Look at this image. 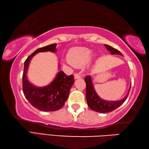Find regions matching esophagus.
Returning a JSON list of instances; mask_svg holds the SVG:
<instances>
[{"label": "esophagus", "mask_w": 149, "mask_h": 149, "mask_svg": "<svg viewBox=\"0 0 149 149\" xmlns=\"http://www.w3.org/2000/svg\"><path fill=\"white\" fill-rule=\"evenodd\" d=\"M74 76V79H80V78L81 77V76H80V74H79V73H75Z\"/></svg>", "instance_id": "esophagus-1"}]
</instances>
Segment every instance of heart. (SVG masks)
I'll use <instances>...</instances> for the list:
<instances>
[{
  "label": "heart",
  "instance_id": "heart-1",
  "mask_svg": "<svg viewBox=\"0 0 149 149\" xmlns=\"http://www.w3.org/2000/svg\"><path fill=\"white\" fill-rule=\"evenodd\" d=\"M92 57V51L86 47L73 48L68 55V63L75 67H82L89 62Z\"/></svg>",
  "mask_w": 149,
  "mask_h": 149
}]
</instances>
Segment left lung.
Wrapping results in <instances>:
<instances>
[{
	"label": "left lung",
	"instance_id": "1",
	"mask_svg": "<svg viewBox=\"0 0 149 149\" xmlns=\"http://www.w3.org/2000/svg\"><path fill=\"white\" fill-rule=\"evenodd\" d=\"M105 46L107 49V50L111 52V54H118L120 55V56H123L120 52H119L118 49L113 48L111 46L105 44ZM84 80L86 84V97L88 105L92 110L101 113H110V112L113 111L116 109L118 108V107L120 106L126 100L127 96L129 95L130 88H131V86H130L128 92H127L126 95L123 99H122L121 100L116 101H106L102 100L97 94L94 88H93L92 77H90V75H88V76L86 77Z\"/></svg>",
	"mask_w": 149,
	"mask_h": 149
}]
</instances>
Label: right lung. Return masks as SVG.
<instances>
[{
	"mask_svg": "<svg viewBox=\"0 0 149 149\" xmlns=\"http://www.w3.org/2000/svg\"><path fill=\"white\" fill-rule=\"evenodd\" d=\"M57 44L38 48L29 56L24 63L23 74V92L25 97L34 107L42 111H55L65 105L70 88L74 84V76H67L59 71L50 84L44 87H36L31 84L27 79V72L31 59L39 52H56Z\"/></svg>",
	"mask_w": 149,
	"mask_h": 149,
	"instance_id": "add662e5",
	"label": "right lung"
}]
</instances>
